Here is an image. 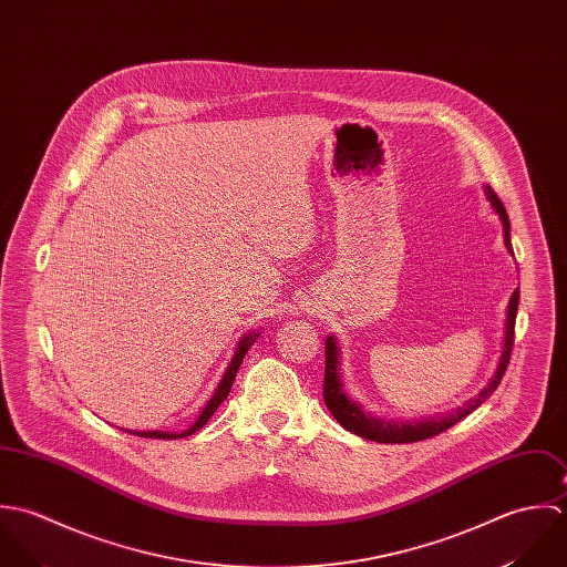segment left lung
Returning <instances> with one entry per match:
<instances>
[{
  "label": "left lung",
  "mask_w": 567,
  "mask_h": 567,
  "mask_svg": "<svg viewBox=\"0 0 567 567\" xmlns=\"http://www.w3.org/2000/svg\"><path fill=\"white\" fill-rule=\"evenodd\" d=\"M486 195L493 204V208L497 210V215L502 217V226H504V243L506 247L513 251L511 245V221L506 215V208L502 204V199L493 193V188H486ZM517 305H519V289H515V293L511 296L508 302V316H506V336H504V354L499 359L497 372L493 377V381L468 403H464L462 408H457L455 412H450L445 416H436V419H427V421H419V423H383L372 419L370 414H363V410L352 403L341 388L340 381V348L336 338H329L324 346V354H327V368H324V403L331 410V414L338 419L341 427H346L348 432L374 441V443H388V445H399V443H419L432 436H439L443 432H447L457 421H462L466 414H471V410H475L477 405H482L499 385L508 361H511V352H513V341H515V318H517Z\"/></svg>",
  "instance_id": "left-lung-1"
}]
</instances>
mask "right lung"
I'll return each instance as SVG.
<instances>
[{"label": "right lung", "instance_id": "obj_1", "mask_svg": "<svg viewBox=\"0 0 567 567\" xmlns=\"http://www.w3.org/2000/svg\"><path fill=\"white\" fill-rule=\"evenodd\" d=\"M258 336H245L240 343H238V348H236V354H234V359L229 361V365H227L226 374H224V379H221V383H219V388H217V392H215V396L208 401V405L204 408V412H202V416L197 419V423L188 430V432H184V434H168V432H135L137 436H142V439H159V441H173V439H182V436H190V434H195L197 430H202L208 421H210V416L217 412V408L224 403L227 399V394H229V390H231V383H234V377H236V372H238V368H240V363H243V357H245V352L249 350V346L254 343Z\"/></svg>", "mask_w": 567, "mask_h": 567}]
</instances>
